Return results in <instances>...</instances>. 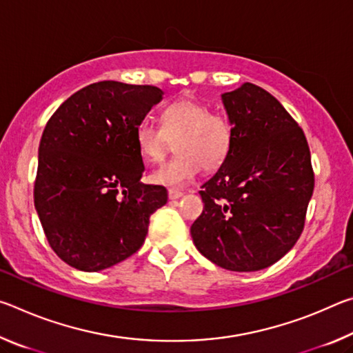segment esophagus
<instances>
[{
  "instance_id": "1",
  "label": "esophagus",
  "mask_w": 353,
  "mask_h": 353,
  "mask_svg": "<svg viewBox=\"0 0 353 353\" xmlns=\"http://www.w3.org/2000/svg\"><path fill=\"white\" fill-rule=\"evenodd\" d=\"M182 196H183V193H182L181 190H176V188H170L168 190V198L172 199V201L182 198Z\"/></svg>"
}]
</instances>
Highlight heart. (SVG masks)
<instances>
[{"label": "heart", "instance_id": "b5f03b06", "mask_svg": "<svg viewBox=\"0 0 353 353\" xmlns=\"http://www.w3.org/2000/svg\"><path fill=\"white\" fill-rule=\"evenodd\" d=\"M137 148L148 163H160L176 143L177 155L151 174V182L182 187L205 171H216L229 159L234 129L225 115L194 99H177L162 110L160 126L141 123Z\"/></svg>", "mask_w": 353, "mask_h": 353}]
</instances>
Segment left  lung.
<instances>
[{
  "label": "left lung",
  "instance_id": "left-lung-1",
  "mask_svg": "<svg viewBox=\"0 0 353 353\" xmlns=\"http://www.w3.org/2000/svg\"><path fill=\"white\" fill-rule=\"evenodd\" d=\"M234 129L227 162L199 191L204 210L191 225L199 252L224 270L260 271L291 250L314 188L312 155L285 107L246 82L223 94Z\"/></svg>",
  "mask_w": 353,
  "mask_h": 353
}]
</instances>
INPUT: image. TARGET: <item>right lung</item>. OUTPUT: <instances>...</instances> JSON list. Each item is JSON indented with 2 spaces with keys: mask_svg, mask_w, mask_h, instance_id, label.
Returning a JSON list of instances; mask_svg holds the SVG:
<instances>
[{
  "mask_svg": "<svg viewBox=\"0 0 353 353\" xmlns=\"http://www.w3.org/2000/svg\"><path fill=\"white\" fill-rule=\"evenodd\" d=\"M163 92L152 85L94 82L48 119L39 146L34 204L46 240L76 270L97 272L126 260L168 201L140 179L135 130Z\"/></svg>",
  "mask_w": 353,
  "mask_h": 353,
  "instance_id": "right-lung-1",
  "label": "right lung"
}]
</instances>
